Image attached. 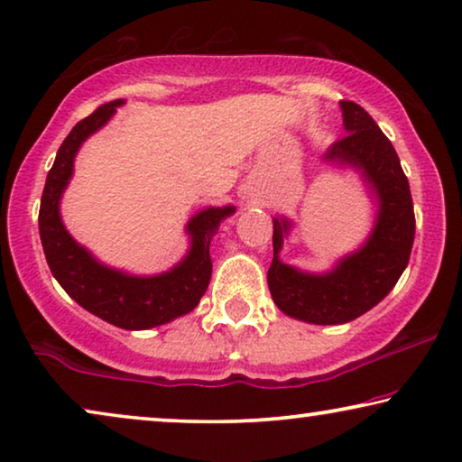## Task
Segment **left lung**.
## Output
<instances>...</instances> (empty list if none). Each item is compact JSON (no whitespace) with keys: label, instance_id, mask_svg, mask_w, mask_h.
<instances>
[{"label":"left lung","instance_id":"1","mask_svg":"<svg viewBox=\"0 0 462 462\" xmlns=\"http://www.w3.org/2000/svg\"><path fill=\"white\" fill-rule=\"evenodd\" d=\"M346 134L332 144L324 162L356 168L378 210L374 229L362 248L346 254L328 273H305L280 261L288 218H273V263L267 283L273 302L290 318L337 326L378 305L400 280L414 244V206L393 144L374 119L353 100H340Z\"/></svg>","mask_w":462,"mask_h":462}]
</instances>
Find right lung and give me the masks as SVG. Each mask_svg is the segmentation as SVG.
Returning <instances> with one entry per match:
<instances>
[{"label":"right lung","mask_w":462,"mask_h":462,"mask_svg":"<svg viewBox=\"0 0 462 462\" xmlns=\"http://www.w3.org/2000/svg\"><path fill=\"white\" fill-rule=\"evenodd\" d=\"M124 100L98 106L73 125L50 168L40 206V237L48 267L71 299L109 324L124 330H149L193 311L212 277L210 242L220 220L236 212L233 206L208 208L187 223L191 248L166 273L138 277L105 267L84 245L69 236L60 220V198L73 174L81 143L113 117Z\"/></svg>","instance_id":"right-lung-1"}]
</instances>
